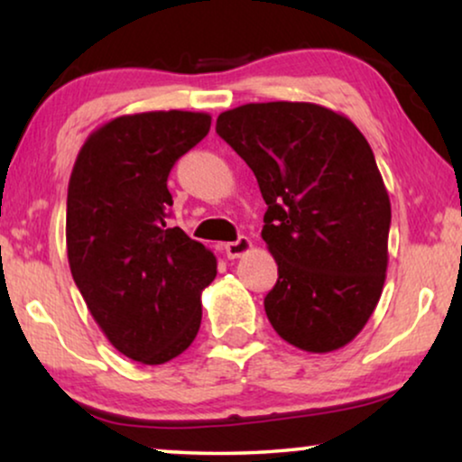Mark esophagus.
Returning a JSON list of instances; mask_svg holds the SVG:
<instances>
[{
	"instance_id": "34e87169",
	"label": "esophagus",
	"mask_w": 462,
	"mask_h": 462,
	"mask_svg": "<svg viewBox=\"0 0 462 462\" xmlns=\"http://www.w3.org/2000/svg\"><path fill=\"white\" fill-rule=\"evenodd\" d=\"M250 248H252L250 237L242 236L237 242L225 244V254H226V258H239V256H244L245 252H250Z\"/></svg>"
}]
</instances>
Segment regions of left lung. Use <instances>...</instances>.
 Instances as JSON below:
<instances>
[{
	"label": "left lung",
	"instance_id": "1",
	"mask_svg": "<svg viewBox=\"0 0 462 462\" xmlns=\"http://www.w3.org/2000/svg\"><path fill=\"white\" fill-rule=\"evenodd\" d=\"M217 132L254 172L263 239L277 263L264 311L286 343L337 351L383 294L391 201L374 153L349 117L313 103H250Z\"/></svg>",
	"mask_w": 462,
	"mask_h": 462
}]
</instances>
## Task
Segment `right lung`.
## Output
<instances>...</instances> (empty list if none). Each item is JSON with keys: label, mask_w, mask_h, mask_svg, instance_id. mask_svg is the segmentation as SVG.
<instances>
[{"label": "right lung", "mask_w": 462, "mask_h": 462, "mask_svg": "<svg viewBox=\"0 0 462 462\" xmlns=\"http://www.w3.org/2000/svg\"><path fill=\"white\" fill-rule=\"evenodd\" d=\"M208 113L149 111L94 130L67 193L69 267L94 321L134 362L180 356L201 324L217 256L166 226L168 174L210 130Z\"/></svg>", "instance_id": "obj_1"}]
</instances>
